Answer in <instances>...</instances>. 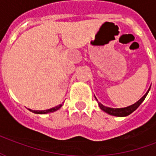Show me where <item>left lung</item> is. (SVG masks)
Masks as SVG:
<instances>
[{
	"label": "left lung",
	"instance_id": "obj_1",
	"mask_svg": "<svg viewBox=\"0 0 156 156\" xmlns=\"http://www.w3.org/2000/svg\"><path fill=\"white\" fill-rule=\"evenodd\" d=\"M150 90V89H149ZM149 90L148 92L145 94L142 97V98L139 100L138 102H136L135 104H134L133 105H130V106H129V107H126V108H108V107H105L104 105L100 104L99 102L98 103V105H99V107L101 108L102 110H104L106 113H108V115H115V116H118V117H124V116H127V115H130L131 113H133V112L135 110V109H137V108L141 105V103L144 101L145 97L147 96L148 93H149ZM96 100H97V98H96ZM98 101V100H97Z\"/></svg>",
	"mask_w": 156,
	"mask_h": 156
}]
</instances>
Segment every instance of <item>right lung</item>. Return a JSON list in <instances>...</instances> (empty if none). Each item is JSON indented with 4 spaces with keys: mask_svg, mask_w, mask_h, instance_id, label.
Returning <instances> with one entry per match:
<instances>
[{
    "mask_svg": "<svg viewBox=\"0 0 156 156\" xmlns=\"http://www.w3.org/2000/svg\"><path fill=\"white\" fill-rule=\"evenodd\" d=\"M62 105H59L58 106H56L54 108H51L50 109H47V110H31L33 113H35V114H48V113H51V112H54L56 110H58L59 108H61Z\"/></svg>",
    "mask_w": 156,
    "mask_h": 156,
    "instance_id": "obj_1",
    "label": "right lung"
}]
</instances>
